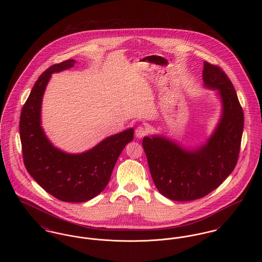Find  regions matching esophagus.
<instances>
[{"mask_svg":"<svg viewBox=\"0 0 262 262\" xmlns=\"http://www.w3.org/2000/svg\"><path fill=\"white\" fill-rule=\"evenodd\" d=\"M149 133L148 128L144 125H139L136 128V137L137 138H141V137H144L145 136H147Z\"/></svg>","mask_w":262,"mask_h":262,"instance_id":"34e87169","label":"esophagus"}]
</instances>
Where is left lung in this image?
<instances>
[{
  "mask_svg": "<svg viewBox=\"0 0 262 262\" xmlns=\"http://www.w3.org/2000/svg\"><path fill=\"white\" fill-rule=\"evenodd\" d=\"M204 85L218 89L223 103L219 125L206 144L181 148L161 137H145L142 146L150 174L159 192L174 201L199 200L219 187L237 165L244 129V112L236 90L224 71L203 62Z\"/></svg>",
  "mask_w": 262,
  "mask_h": 262,
  "instance_id": "obj_1",
  "label": "left lung"
}]
</instances>
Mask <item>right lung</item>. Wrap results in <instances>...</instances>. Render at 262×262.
I'll list each match as a JSON object with an SVG mask.
<instances>
[{
  "mask_svg": "<svg viewBox=\"0 0 262 262\" xmlns=\"http://www.w3.org/2000/svg\"><path fill=\"white\" fill-rule=\"evenodd\" d=\"M75 62L53 64L38 77L21 110L19 135L25 168L38 185L62 201L84 202L106 187L121 152L134 139V128L107 137L81 154H68L51 144L40 125L42 96L51 74Z\"/></svg>",
  "mask_w": 262,
  "mask_h": 262,
  "instance_id": "1",
  "label": "right lung"
}]
</instances>
